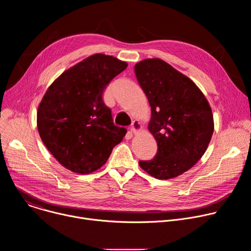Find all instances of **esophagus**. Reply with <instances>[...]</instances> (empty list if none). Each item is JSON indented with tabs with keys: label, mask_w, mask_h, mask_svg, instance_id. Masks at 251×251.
Returning a JSON list of instances; mask_svg holds the SVG:
<instances>
[{
	"label": "esophagus",
	"mask_w": 251,
	"mask_h": 251,
	"mask_svg": "<svg viewBox=\"0 0 251 251\" xmlns=\"http://www.w3.org/2000/svg\"><path fill=\"white\" fill-rule=\"evenodd\" d=\"M143 129L141 123L138 121V120H135L133 121L132 125H131V131L134 133V134H138L139 132H141Z\"/></svg>",
	"instance_id": "esophagus-1"
}]
</instances>
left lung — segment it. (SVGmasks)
I'll use <instances>...</instances> for the list:
<instances>
[{
    "mask_svg": "<svg viewBox=\"0 0 251 251\" xmlns=\"http://www.w3.org/2000/svg\"><path fill=\"white\" fill-rule=\"evenodd\" d=\"M134 68L151 106L148 130L158 144L154 159L139 166L159 180L176 177L207 149L214 129L209 103L191 78L160 58L141 60Z\"/></svg>",
    "mask_w": 251,
    "mask_h": 251,
    "instance_id": "1",
    "label": "left lung"
}]
</instances>
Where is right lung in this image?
<instances>
[{"instance_id": "obj_1", "label": "right lung", "mask_w": 251, "mask_h": 251, "mask_svg": "<svg viewBox=\"0 0 251 251\" xmlns=\"http://www.w3.org/2000/svg\"><path fill=\"white\" fill-rule=\"evenodd\" d=\"M127 65L112 55L92 54L63 71L45 93L37 113L39 134L65 169L95 172L123 140L127 130L114 125L102 94Z\"/></svg>"}]
</instances>
